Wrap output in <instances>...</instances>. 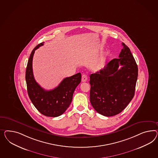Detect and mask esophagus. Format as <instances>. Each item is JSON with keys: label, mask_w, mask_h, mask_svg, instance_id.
I'll use <instances>...</instances> for the list:
<instances>
[{"label": "esophagus", "mask_w": 158, "mask_h": 158, "mask_svg": "<svg viewBox=\"0 0 158 158\" xmlns=\"http://www.w3.org/2000/svg\"><path fill=\"white\" fill-rule=\"evenodd\" d=\"M87 81V77L85 74H83L81 77V81L83 82H85Z\"/></svg>", "instance_id": "34e87169"}]
</instances>
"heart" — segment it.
Segmentation results:
<instances>
[{
	"instance_id": "heart-1",
	"label": "heart",
	"mask_w": 158,
	"mask_h": 158,
	"mask_svg": "<svg viewBox=\"0 0 158 158\" xmlns=\"http://www.w3.org/2000/svg\"><path fill=\"white\" fill-rule=\"evenodd\" d=\"M103 61H104V58H102V59L100 60V61H99V63H98V64H97L96 67L97 68H100V67L102 66L103 63Z\"/></svg>"
}]
</instances>
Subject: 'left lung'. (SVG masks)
Masks as SVG:
<instances>
[{"label":"left lung","instance_id":"8db88e82","mask_svg":"<svg viewBox=\"0 0 158 158\" xmlns=\"http://www.w3.org/2000/svg\"><path fill=\"white\" fill-rule=\"evenodd\" d=\"M122 45L118 59L111 60L90 76L91 104L98 113L106 117L121 113L135 95L137 65L129 48L124 43Z\"/></svg>","mask_w":158,"mask_h":158}]
</instances>
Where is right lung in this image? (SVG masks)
<instances>
[{
  "instance_id": "1",
  "label": "right lung",
  "mask_w": 158,
  "mask_h": 158,
  "mask_svg": "<svg viewBox=\"0 0 158 158\" xmlns=\"http://www.w3.org/2000/svg\"><path fill=\"white\" fill-rule=\"evenodd\" d=\"M39 44L30 54L26 69L25 79L27 93L35 108L42 114L56 117L63 114L72 102L73 94L76 87L81 82V73L65 77L57 87L45 90L35 81L32 62L35 51L44 45Z\"/></svg>"
}]
</instances>
